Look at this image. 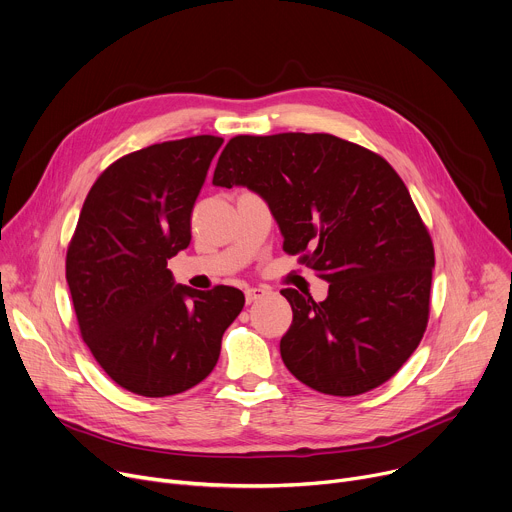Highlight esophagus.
<instances>
[{
	"label": "esophagus",
	"instance_id": "34e87169",
	"mask_svg": "<svg viewBox=\"0 0 512 512\" xmlns=\"http://www.w3.org/2000/svg\"><path fill=\"white\" fill-rule=\"evenodd\" d=\"M265 294H267V290H263V288H247L245 300H247V304H251V302H257L259 298H263Z\"/></svg>",
	"mask_w": 512,
	"mask_h": 512
}]
</instances>
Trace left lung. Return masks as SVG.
Wrapping results in <instances>:
<instances>
[{
	"mask_svg": "<svg viewBox=\"0 0 512 512\" xmlns=\"http://www.w3.org/2000/svg\"><path fill=\"white\" fill-rule=\"evenodd\" d=\"M214 185L265 199L284 251L319 271L327 298L282 290L292 325L286 368L327 395L352 397L389 381L426 331L432 238L393 166L329 133L236 135Z\"/></svg>",
	"mask_w": 512,
	"mask_h": 512,
	"instance_id": "obj_1",
	"label": "left lung"
}]
</instances>
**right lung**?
<instances>
[{"mask_svg":"<svg viewBox=\"0 0 512 512\" xmlns=\"http://www.w3.org/2000/svg\"><path fill=\"white\" fill-rule=\"evenodd\" d=\"M222 142L195 135L113 162L88 191L67 247L82 339L135 395H177L206 379L245 306L238 288L193 290L166 267L191 243V212Z\"/></svg>","mask_w":512,"mask_h":512,"instance_id":"right-lung-1","label":"right lung"}]
</instances>
